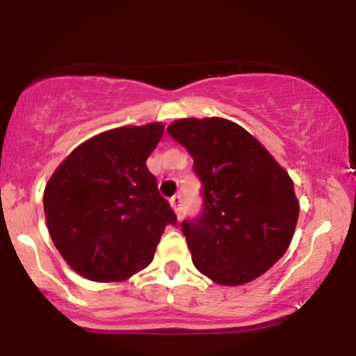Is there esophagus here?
<instances>
[{"label":"esophagus","instance_id":"34e87169","mask_svg":"<svg viewBox=\"0 0 356 356\" xmlns=\"http://www.w3.org/2000/svg\"><path fill=\"white\" fill-rule=\"evenodd\" d=\"M169 202H170V207H172V211L175 212V216L181 219V195H174Z\"/></svg>","mask_w":356,"mask_h":356}]
</instances>
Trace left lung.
Instances as JSON below:
<instances>
[{
  "instance_id": "left-lung-1",
  "label": "left lung",
  "mask_w": 356,
  "mask_h": 356,
  "mask_svg": "<svg viewBox=\"0 0 356 356\" xmlns=\"http://www.w3.org/2000/svg\"><path fill=\"white\" fill-rule=\"evenodd\" d=\"M167 132L192 155L202 181V214L182 222L192 263L218 284L251 283L291 244L300 216L293 179L227 118H179Z\"/></svg>"
}]
</instances>
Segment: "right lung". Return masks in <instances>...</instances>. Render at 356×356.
Masks as SVG:
<instances>
[{
  "label": "right lung",
  "instance_id": "obj_1",
  "mask_svg": "<svg viewBox=\"0 0 356 356\" xmlns=\"http://www.w3.org/2000/svg\"><path fill=\"white\" fill-rule=\"evenodd\" d=\"M164 129L152 122L93 136L73 149L44 187L53 244L85 280H129L152 263L165 226L175 224L145 164Z\"/></svg>",
  "mask_w": 356,
  "mask_h": 356
}]
</instances>
